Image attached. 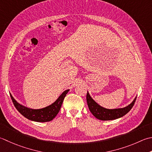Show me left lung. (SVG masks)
I'll list each match as a JSON object with an SVG mask.
<instances>
[{"mask_svg":"<svg viewBox=\"0 0 152 152\" xmlns=\"http://www.w3.org/2000/svg\"><path fill=\"white\" fill-rule=\"evenodd\" d=\"M136 99V97L130 105L124 108L109 109L104 108L103 107L98 105L92 99L90 95L89 94L88 91L87 93V96H86V100H87V103L90 112L97 119L102 121L115 120L117 119V118L123 117L124 115L128 113L130 111V109L132 108V107L134 105Z\"/></svg>","mask_w":152,"mask_h":152,"instance_id":"left-lung-1","label":"left lung"}]
</instances>
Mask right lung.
<instances>
[{
	"label": "right lung",
	"instance_id": "add662e5",
	"mask_svg": "<svg viewBox=\"0 0 152 152\" xmlns=\"http://www.w3.org/2000/svg\"><path fill=\"white\" fill-rule=\"evenodd\" d=\"M68 91L69 90H65L51 105L39 109H33L26 107L20 105V103H18L11 94L10 97L15 107L23 117L33 121L44 123V122L52 121L58 113L63 100Z\"/></svg>",
	"mask_w": 152,
	"mask_h": 152
}]
</instances>
